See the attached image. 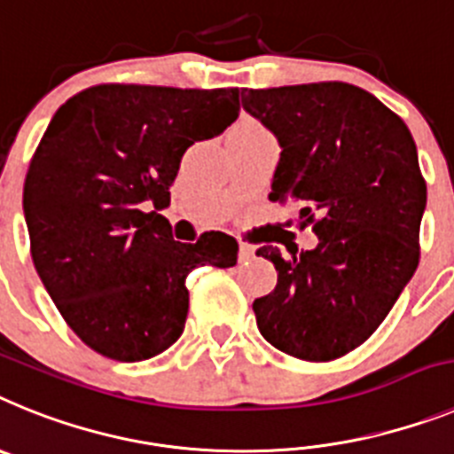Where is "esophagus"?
<instances>
[{"label": "esophagus", "instance_id": "1", "mask_svg": "<svg viewBox=\"0 0 454 454\" xmlns=\"http://www.w3.org/2000/svg\"><path fill=\"white\" fill-rule=\"evenodd\" d=\"M255 255V247H251V244L242 242L239 244V260H251Z\"/></svg>", "mask_w": 454, "mask_h": 454}]
</instances>
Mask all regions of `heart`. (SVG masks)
Here are the masks:
<instances>
[{
	"label": "heart",
	"instance_id": "b5f03b06",
	"mask_svg": "<svg viewBox=\"0 0 454 454\" xmlns=\"http://www.w3.org/2000/svg\"><path fill=\"white\" fill-rule=\"evenodd\" d=\"M235 129H262V125L255 123V121H251V118H242L238 125H235ZM232 129V132H235Z\"/></svg>",
	"mask_w": 454,
	"mask_h": 454
}]
</instances>
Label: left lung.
Here are the masks:
<instances>
[{
    "label": "left lung",
    "mask_w": 454,
    "mask_h": 454,
    "mask_svg": "<svg viewBox=\"0 0 454 454\" xmlns=\"http://www.w3.org/2000/svg\"><path fill=\"white\" fill-rule=\"evenodd\" d=\"M242 107L281 144L271 200L299 203L313 251L260 247L278 281L254 301L267 342L326 364L372 336L420 260L427 184L413 137L372 93L345 82L242 90Z\"/></svg>",
    "instance_id": "1"
}]
</instances>
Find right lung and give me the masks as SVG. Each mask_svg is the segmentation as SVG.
<instances>
[{
  "instance_id": "1",
  "label": "right lung",
  "mask_w": 454,
  "mask_h": 454,
  "mask_svg": "<svg viewBox=\"0 0 454 454\" xmlns=\"http://www.w3.org/2000/svg\"><path fill=\"white\" fill-rule=\"evenodd\" d=\"M239 114V89L98 84L59 107L25 180L34 267L66 325L102 356L134 364L178 340L196 265L232 267L238 239L176 242L168 187L194 141Z\"/></svg>"
}]
</instances>
